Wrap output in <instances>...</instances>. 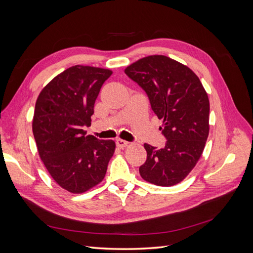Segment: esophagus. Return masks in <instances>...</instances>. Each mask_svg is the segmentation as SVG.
Masks as SVG:
<instances>
[{
  "label": "esophagus",
  "mask_w": 253,
  "mask_h": 253,
  "mask_svg": "<svg viewBox=\"0 0 253 253\" xmlns=\"http://www.w3.org/2000/svg\"><path fill=\"white\" fill-rule=\"evenodd\" d=\"M116 145H117L118 148H120V149H124V148L127 147L128 142L126 141V140H122V139H117L116 140Z\"/></svg>",
  "instance_id": "esophagus-1"
}]
</instances>
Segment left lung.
I'll use <instances>...</instances> for the list:
<instances>
[{
  "label": "left lung",
  "mask_w": 253,
  "mask_h": 253,
  "mask_svg": "<svg viewBox=\"0 0 253 253\" xmlns=\"http://www.w3.org/2000/svg\"><path fill=\"white\" fill-rule=\"evenodd\" d=\"M125 73L148 95L167 139L163 149L144 143L147 160L139 167L140 176L156 186H174L202 156L209 135L208 95L188 66L166 56L142 58Z\"/></svg>",
  "instance_id": "1"
}]
</instances>
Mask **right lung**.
Returning <instances> with one entry per match:
<instances>
[{
	"instance_id": "right-lung-1",
	"label": "right lung",
	"mask_w": 253,
	"mask_h": 253,
	"mask_svg": "<svg viewBox=\"0 0 253 253\" xmlns=\"http://www.w3.org/2000/svg\"><path fill=\"white\" fill-rule=\"evenodd\" d=\"M112 71L75 65L53 78L37 99L33 132L38 152L58 185L83 193L104 178L115 141L86 135L94 104Z\"/></svg>"
}]
</instances>
